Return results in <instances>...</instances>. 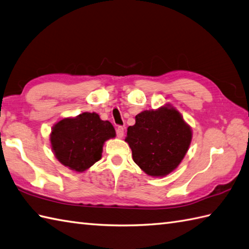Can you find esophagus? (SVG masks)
Returning <instances> with one entry per match:
<instances>
[{"instance_id":"esophagus-1","label":"esophagus","mask_w":249,"mask_h":249,"mask_svg":"<svg viewBox=\"0 0 249 249\" xmlns=\"http://www.w3.org/2000/svg\"><path fill=\"white\" fill-rule=\"evenodd\" d=\"M116 133H117V136L119 137V139H123L124 135V129L123 128V126H118V128L116 129Z\"/></svg>"}]
</instances>
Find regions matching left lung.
<instances>
[{
  "mask_svg": "<svg viewBox=\"0 0 249 249\" xmlns=\"http://www.w3.org/2000/svg\"><path fill=\"white\" fill-rule=\"evenodd\" d=\"M193 139L191 125L169 103L157 109H146L135 116L124 142L133 161L148 176L162 178L179 166Z\"/></svg>",
  "mask_w": 249,
  "mask_h": 249,
  "instance_id": "1",
  "label": "left lung"
}]
</instances>
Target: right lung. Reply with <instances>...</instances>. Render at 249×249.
<instances>
[{"label": "right lung", "mask_w": 249, "mask_h": 249, "mask_svg": "<svg viewBox=\"0 0 249 249\" xmlns=\"http://www.w3.org/2000/svg\"><path fill=\"white\" fill-rule=\"evenodd\" d=\"M115 136L108 120H102L95 112H84L58 120L50 133V143L65 167L84 173L101 159L104 142Z\"/></svg>", "instance_id": "add662e5"}]
</instances>
